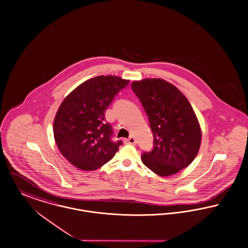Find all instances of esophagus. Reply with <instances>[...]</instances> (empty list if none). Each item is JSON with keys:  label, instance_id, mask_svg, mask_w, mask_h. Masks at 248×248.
<instances>
[{"label": "esophagus", "instance_id": "34e87169", "mask_svg": "<svg viewBox=\"0 0 248 248\" xmlns=\"http://www.w3.org/2000/svg\"><path fill=\"white\" fill-rule=\"evenodd\" d=\"M126 141H127V143H129V144H136V140H135V138L133 137H130L129 139H127L126 140Z\"/></svg>", "mask_w": 248, "mask_h": 248}]
</instances>
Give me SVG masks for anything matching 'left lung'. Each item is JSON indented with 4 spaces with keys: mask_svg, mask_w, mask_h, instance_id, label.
<instances>
[{
    "mask_svg": "<svg viewBox=\"0 0 248 248\" xmlns=\"http://www.w3.org/2000/svg\"><path fill=\"white\" fill-rule=\"evenodd\" d=\"M131 87L149 118L154 136V149L141 155L143 164L159 176H170L189 166L202 140L189 100L161 78L136 80Z\"/></svg>",
    "mask_w": 248,
    "mask_h": 248,
    "instance_id": "left-lung-1",
    "label": "left lung"
}]
</instances>
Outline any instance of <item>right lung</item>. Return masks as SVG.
<instances>
[{
    "label": "right lung",
    "instance_id": "1",
    "mask_svg": "<svg viewBox=\"0 0 248 248\" xmlns=\"http://www.w3.org/2000/svg\"><path fill=\"white\" fill-rule=\"evenodd\" d=\"M129 80L115 76L91 78L65 97L54 120V137L64 157L84 171L108 162L122 141L111 140L112 128L105 113L114 96Z\"/></svg>",
    "mask_w": 248,
    "mask_h": 248
}]
</instances>
